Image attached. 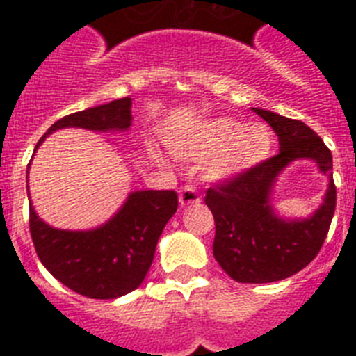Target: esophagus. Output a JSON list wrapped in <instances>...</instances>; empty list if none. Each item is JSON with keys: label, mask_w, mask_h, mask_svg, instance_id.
Wrapping results in <instances>:
<instances>
[{"label": "esophagus", "mask_w": 356, "mask_h": 356, "mask_svg": "<svg viewBox=\"0 0 356 356\" xmlns=\"http://www.w3.org/2000/svg\"><path fill=\"white\" fill-rule=\"evenodd\" d=\"M180 205L181 207H187V205H193V203H200V194H197V191L194 187H191V185H185V187L180 188Z\"/></svg>", "instance_id": "34e87169"}]
</instances>
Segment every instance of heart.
I'll return each instance as SVG.
<instances>
[{
  "label": "heart",
  "instance_id": "heart-1",
  "mask_svg": "<svg viewBox=\"0 0 356 356\" xmlns=\"http://www.w3.org/2000/svg\"><path fill=\"white\" fill-rule=\"evenodd\" d=\"M275 147V137L266 124H246L229 118L210 119L169 140L176 159L207 163L213 181L232 180L266 162Z\"/></svg>",
  "mask_w": 356,
  "mask_h": 356
}]
</instances>
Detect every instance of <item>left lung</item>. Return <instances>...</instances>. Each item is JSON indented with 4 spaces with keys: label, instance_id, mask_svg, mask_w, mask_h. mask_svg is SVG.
<instances>
[{
    "label": "left lung",
    "instance_id": "left-lung-1",
    "mask_svg": "<svg viewBox=\"0 0 356 356\" xmlns=\"http://www.w3.org/2000/svg\"><path fill=\"white\" fill-rule=\"evenodd\" d=\"M278 135L280 153L262 165L207 191L213 213V257L229 278L241 284H271L296 275L319 253L330 229L337 191L332 153L305 122L253 108ZM296 159H312L329 176L321 207L305 220H285L270 205L272 188L281 171Z\"/></svg>",
    "mask_w": 356,
    "mask_h": 356
}]
</instances>
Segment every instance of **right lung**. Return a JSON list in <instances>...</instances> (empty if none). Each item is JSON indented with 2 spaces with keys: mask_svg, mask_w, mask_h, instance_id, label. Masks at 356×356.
Instances as JSON below:
<instances>
[{
  "mask_svg": "<svg viewBox=\"0 0 356 356\" xmlns=\"http://www.w3.org/2000/svg\"><path fill=\"white\" fill-rule=\"evenodd\" d=\"M130 127L131 97H121L58 119L40 137L35 151L49 134L62 128L127 131ZM28 201L31 241L42 266L65 287L94 300H114L143 284L163 226L178 209L175 191H135L102 226L60 229L37 216L30 191Z\"/></svg>",
  "mask_w": 356,
  "mask_h": 356,
  "instance_id": "add662e5",
  "label": "right lung"
}]
</instances>
